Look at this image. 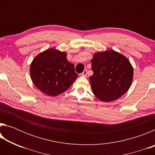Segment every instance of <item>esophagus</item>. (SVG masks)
<instances>
[{"mask_svg": "<svg viewBox=\"0 0 155 155\" xmlns=\"http://www.w3.org/2000/svg\"><path fill=\"white\" fill-rule=\"evenodd\" d=\"M87 70H85L82 73H81V76H83V77H86V76H87Z\"/></svg>", "mask_w": 155, "mask_h": 155, "instance_id": "34e87169", "label": "esophagus"}]
</instances>
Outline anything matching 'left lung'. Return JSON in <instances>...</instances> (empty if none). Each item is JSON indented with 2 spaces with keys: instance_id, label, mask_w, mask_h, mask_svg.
I'll list each match as a JSON object with an SVG mask.
<instances>
[{
  "instance_id": "left-lung-1",
  "label": "left lung",
  "mask_w": 155,
  "mask_h": 155,
  "mask_svg": "<svg viewBox=\"0 0 155 155\" xmlns=\"http://www.w3.org/2000/svg\"><path fill=\"white\" fill-rule=\"evenodd\" d=\"M91 62L94 72L90 77L91 90L101 101H115L130 88L133 68L123 54L111 49L96 52Z\"/></svg>"
}]
</instances>
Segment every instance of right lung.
<instances>
[{
    "mask_svg": "<svg viewBox=\"0 0 155 155\" xmlns=\"http://www.w3.org/2000/svg\"><path fill=\"white\" fill-rule=\"evenodd\" d=\"M66 56L65 52L51 48L38 54L31 62V80L46 95L56 96L64 92L78 77L74 65Z\"/></svg>",
    "mask_w": 155,
    "mask_h": 155,
    "instance_id": "1",
    "label": "right lung"
}]
</instances>
